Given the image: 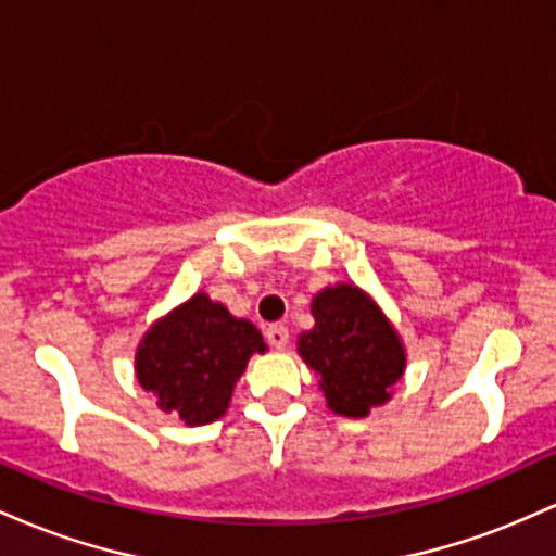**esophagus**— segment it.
<instances>
[{
	"label": "esophagus",
	"instance_id": "obj_1",
	"mask_svg": "<svg viewBox=\"0 0 556 556\" xmlns=\"http://www.w3.org/2000/svg\"><path fill=\"white\" fill-rule=\"evenodd\" d=\"M287 340H290V331H287L282 324H269V327H266V342H269L271 348L282 350Z\"/></svg>",
	"mask_w": 556,
	"mask_h": 556
}]
</instances>
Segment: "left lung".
<instances>
[{
  "label": "left lung",
  "instance_id": "8db88e82",
  "mask_svg": "<svg viewBox=\"0 0 556 556\" xmlns=\"http://www.w3.org/2000/svg\"><path fill=\"white\" fill-rule=\"evenodd\" d=\"M311 314L316 327L300 334V358L316 371L329 410L366 418L405 374L400 334L371 295L348 282L318 292Z\"/></svg>",
  "mask_w": 556,
  "mask_h": 556
}]
</instances>
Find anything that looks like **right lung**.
Here are the masks:
<instances>
[{
    "label": "right lung",
    "instance_id": "1",
    "mask_svg": "<svg viewBox=\"0 0 556 556\" xmlns=\"http://www.w3.org/2000/svg\"><path fill=\"white\" fill-rule=\"evenodd\" d=\"M253 353H266L261 331L206 292H195L146 331L136 376L164 413L185 426H206L227 413L235 381Z\"/></svg>",
    "mask_w": 556,
    "mask_h": 556
}]
</instances>
